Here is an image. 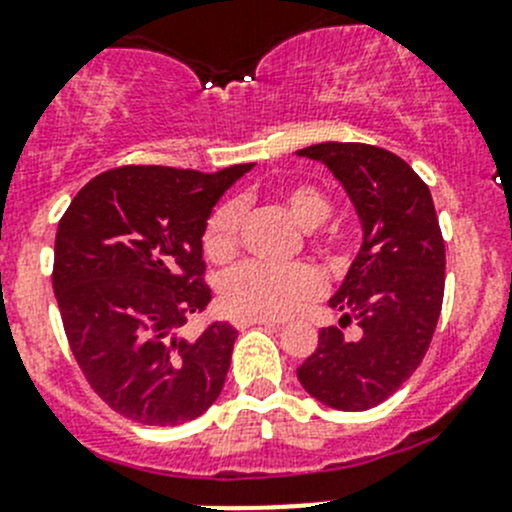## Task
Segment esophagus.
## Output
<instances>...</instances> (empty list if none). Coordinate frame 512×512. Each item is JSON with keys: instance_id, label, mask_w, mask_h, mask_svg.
Segmentation results:
<instances>
[{"instance_id": "obj_1", "label": "esophagus", "mask_w": 512, "mask_h": 512, "mask_svg": "<svg viewBox=\"0 0 512 512\" xmlns=\"http://www.w3.org/2000/svg\"><path fill=\"white\" fill-rule=\"evenodd\" d=\"M232 325H235L237 330H245V327H255V325H280V322L267 320V317H235V322H232Z\"/></svg>"}]
</instances>
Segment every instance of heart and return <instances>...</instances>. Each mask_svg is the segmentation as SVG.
Wrapping results in <instances>:
<instances>
[{"label":"heart","mask_w":512,"mask_h":512,"mask_svg":"<svg viewBox=\"0 0 512 512\" xmlns=\"http://www.w3.org/2000/svg\"><path fill=\"white\" fill-rule=\"evenodd\" d=\"M277 200L285 205L292 220L300 227H317L330 215V200L325 192L312 185H290L280 190ZM237 232H240V205L222 202L215 207L202 230V250L207 260L225 265L237 252ZM317 247L335 252L340 242L335 237H317ZM320 272L307 262L290 265H262L245 262L235 267L222 280L220 297L227 312L235 317H285L295 312L302 302L312 300L320 292Z\"/></svg>","instance_id":"obj_1"}]
</instances>
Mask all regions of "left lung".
Returning <instances> with one entry per match:
<instances>
[{"mask_svg":"<svg viewBox=\"0 0 512 512\" xmlns=\"http://www.w3.org/2000/svg\"><path fill=\"white\" fill-rule=\"evenodd\" d=\"M297 155L320 160L342 182L362 222V247L330 300L340 326L322 327L300 367L302 388L335 410H370L413 375L435 335L445 292V240L433 195L393 152L362 142H322Z\"/></svg>","mask_w":512,"mask_h":512,"instance_id":"left-lung-1","label":"left lung"}]
</instances>
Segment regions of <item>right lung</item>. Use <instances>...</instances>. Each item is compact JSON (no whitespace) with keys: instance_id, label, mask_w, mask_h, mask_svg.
Segmentation results:
<instances>
[{"instance_id":"right-lung-1","label":"right lung","mask_w":512,"mask_h":512,"mask_svg":"<svg viewBox=\"0 0 512 512\" xmlns=\"http://www.w3.org/2000/svg\"><path fill=\"white\" fill-rule=\"evenodd\" d=\"M247 170L117 167L89 180L59 220L52 287L64 335L89 388L122 418L182 425L220 398L235 327L212 320L195 340L175 330L210 305L202 230Z\"/></svg>"}]
</instances>
